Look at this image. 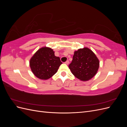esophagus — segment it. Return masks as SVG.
Instances as JSON below:
<instances>
[{
    "mask_svg": "<svg viewBox=\"0 0 127 127\" xmlns=\"http://www.w3.org/2000/svg\"><path fill=\"white\" fill-rule=\"evenodd\" d=\"M69 61L68 60H67V61H66V62H65L64 63L66 64H69Z\"/></svg>",
    "mask_w": 127,
    "mask_h": 127,
    "instance_id": "34e87169",
    "label": "esophagus"
}]
</instances>
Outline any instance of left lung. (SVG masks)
Instances as JSON below:
<instances>
[{
	"label": "left lung",
	"mask_w": 127,
	"mask_h": 127,
	"mask_svg": "<svg viewBox=\"0 0 127 127\" xmlns=\"http://www.w3.org/2000/svg\"><path fill=\"white\" fill-rule=\"evenodd\" d=\"M99 60L93 52L87 48L78 49L74 52L69 68L76 78L87 81L96 74Z\"/></svg>",
	"instance_id": "obj_1"
}]
</instances>
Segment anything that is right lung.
<instances>
[{"label":"right lung","instance_id":"right-lung-1","mask_svg":"<svg viewBox=\"0 0 127 127\" xmlns=\"http://www.w3.org/2000/svg\"><path fill=\"white\" fill-rule=\"evenodd\" d=\"M60 58L55 56V52L49 48L39 49L30 60L31 70L41 79H48L55 75L62 64Z\"/></svg>","mask_w":127,"mask_h":127}]
</instances>
